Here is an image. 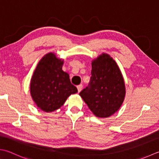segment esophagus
Returning <instances> with one entry per match:
<instances>
[{
	"instance_id": "34e87169",
	"label": "esophagus",
	"mask_w": 159,
	"mask_h": 159,
	"mask_svg": "<svg viewBox=\"0 0 159 159\" xmlns=\"http://www.w3.org/2000/svg\"><path fill=\"white\" fill-rule=\"evenodd\" d=\"M82 88H83V85H79L77 86V89H78V92H80V91L82 90Z\"/></svg>"
}]
</instances>
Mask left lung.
<instances>
[{"label":"left lung","mask_w":159,"mask_h":159,"mask_svg":"<svg viewBox=\"0 0 159 159\" xmlns=\"http://www.w3.org/2000/svg\"><path fill=\"white\" fill-rule=\"evenodd\" d=\"M91 74L88 86L79 95L96 116L107 118L119 110L125 98L122 74L114 59L104 53L92 61Z\"/></svg>","instance_id":"left-lung-1"}]
</instances>
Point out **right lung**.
Returning <instances> with one entry per match:
<instances>
[{"mask_svg": "<svg viewBox=\"0 0 159 159\" xmlns=\"http://www.w3.org/2000/svg\"><path fill=\"white\" fill-rule=\"evenodd\" d=\"M64 61L48 53L37 65L31 79L30 94L37 107L51 112L60 108L71 94L78 92L70 76L62 70Z\"/></svg>", "mask_w": 159, "mask_h": 159, "instance_id": "add662e5", "label": "right lung"}]
</instances>
